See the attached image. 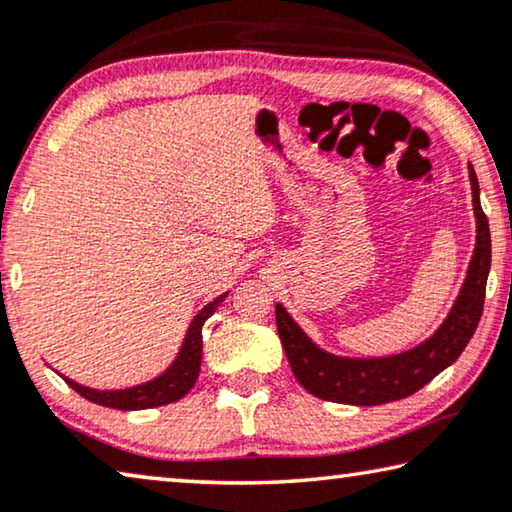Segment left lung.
Here are the masks:
<instances>
[{"instance_id": "1", "label": "left lung", "mask_w": 512, "mask_h": 512, "mask_svg": "<svg viewBox=\"0 0 512 512\" xmlns=\"http://www.w3.org/2000/svg\"><path fill=\"white\" fill-rule=\"evenodd\" d=\"M472 205L476 216V246L456 303L446 314L442 326L426 342L410 351L385 355V358H344L316 346L305 330L291 319L280 303L275 305V323L291 371L307 392L323 401L348 405H380L399 401L431 383L437 373L460 358L481 321L485 285L490 273V225L481 209V189L472 164Z\"/></svg>"}]
</instances>
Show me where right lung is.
Segmentation results:
<instances>
[{
    "label": "right lung",
    "mask_w": 512,
    "mask_h": 512,
    "mask_svg": "<svg viewBox=\"0 0 512 512\" xmlns=\"http://www.w3.org/2000/svg\"><path fill=\"white\" fill-rule=\"evenodd\" d=\"M225 298L227 291L223 296L214 298L212 303H207L196 316H193L177 358L170 362V367L164 373H159L157 378L148 380V383L125 389H93L79 385L66 376H63V380H66L79 396L113 410H148L180 401L184 394H189V389L196 385L198 380L202 360V326H205V321L216 312V307L221 305Z\"/></svg>",
    "instance_id": "obj_1"
}]
</instances>
